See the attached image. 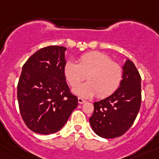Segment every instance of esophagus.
I'll return each mask as SVG.
<instances>
[{"mask_svg":"<svg viewBox=\"0 0 159 159\" xmlns=\"http://www.w3.org/2000/svg\"><path fill=\"white\" fill-rule=\"evenodd\" d=\"M78 102H79V103H80V104H83V103H84V102H86V101L84 100V99H83L82 98H80V97H79Z\"/></svg>","mask_w":159,"mask_h":159,"instance_id":"34e87169","label":"esophagus"}]
</instances>
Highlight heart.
<instances>
[{
    "mask_svg": "<svg viewBox=\"0 0 159 159\" xmlns=\"http://www.w3.org/2000/svg\"><path fill=\"white\" fill-rule=\"evenodd\" d=\"M64 74L71 88L83 81L87 75L88 82L73 89V92L84 98H90L98 93L99 97L111 95L119 88L123 78V68L105 53L89 52L78 59V64L67 61Z\"/></svg>",
    "mask_w": 159,
    "mask_h": 159,
    "instance_id": "1",
    "label": "heart"
}]
</instances>
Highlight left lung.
Returning <instances> with one entry per match:
<instances>
[{
  "label": "left lung",
  "instance_id": "1",
  "mask_svg": "<svg viewBox=\"0 0 159 159\" xmlns=\"http://www.w3.org/2000/svg\"><path fill=\"white\" fill-rule=\"evenodd\" d=\"M141 99V76L134 63L127 60L119 88L106 99L94 102V112L89 119L92 130L104 139L123 135L134 123Z\"/></svg>",
  "mask_w": 159,
  "mask_h": 159
}]
</instances>
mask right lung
Here are the masks:
<instances>
[{
    "instance_id": "1",
    "label": "right lung",
    "mask_w": 159,
    "mask_h": 159,
    "mask_svg": "<svg viewBox=\"0 0 159 159\" xmlns=\"http://www.w3.org/2000/svg\"><path fill=\"white\" fill-rule=\"evenodd\" d=\"M66 48L48 46L38 50L22 67L17 85L20 112L35 133L52 134L67 123L78 106L66 83Z\"/></svg>"
}]
</instances>
